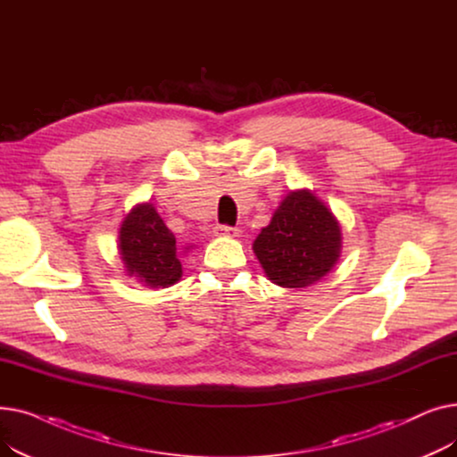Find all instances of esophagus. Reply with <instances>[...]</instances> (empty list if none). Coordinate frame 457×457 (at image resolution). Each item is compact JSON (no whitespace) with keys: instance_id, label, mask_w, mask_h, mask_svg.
Here are the masks:
<instances>
[{"instance_id":"34e87169","label":"esophagus","mask_w":457,"mask_h":457,"mask_svg":"<svg viewBox=\"0 0 457 457\" xmlns=\"http://www.w3.org/2000/svg\"><path fill=\"white\" fill-rule=\"evenodd\" d=\"M214 235H216V237L235 238V237L241 235V229H238V228H229V226H216V228H214Z\"/></svg>"}]
</instances>
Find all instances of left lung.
<instances>
[{
    "label": "left lung",
    "instance_id": "1",
    "mask_svg": "<svg viewBox=\"0 0 457 457\" xmlns=\"http://www.w3.org/2000/svg\"><path fill=\"white\" fill-rule=\"evenodd\" d=\"M265 276L283 289H305L337 265L343 228L309 188L287 195L252 245Z\"/></svg>",
    "mask_w": 457,
    "mask_h": 457
}]
</instances>
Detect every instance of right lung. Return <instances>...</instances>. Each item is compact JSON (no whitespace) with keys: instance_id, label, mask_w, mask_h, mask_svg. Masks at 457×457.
<instances>
[{"instance_id":"obj_1","label":"right lung","mask_w":457,"mask_h":457,"mask_svg":"<svg viewBox=\"0 0 457 457\" xmlns=\"http://www.w3.org/2000/svg\"><path fill=\"white\" fill-rule=\"evenodd\" d=\"M118 255L126 276L148 289H164L183 276L176 237L152 202L137 204L124 216L118 231Z\"/></svg>"}]
</instances>
